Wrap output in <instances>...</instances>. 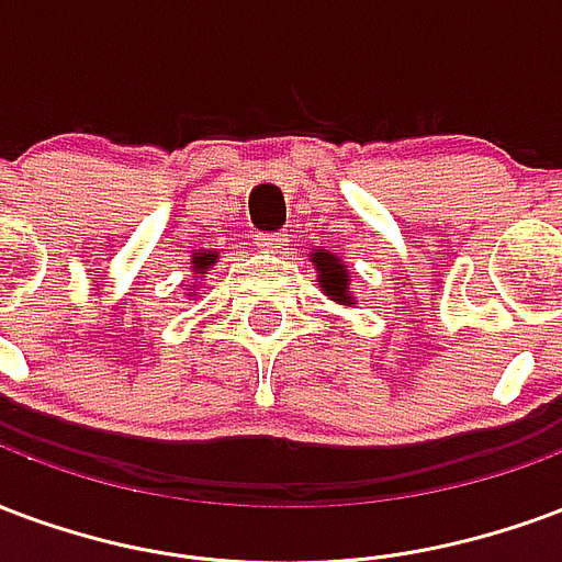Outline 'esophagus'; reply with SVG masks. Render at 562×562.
Instances as JSON below:
<instances>
[{
    "instance_id": "34e87169",
    "label": "esophagus",
    "mask_w": 562,
    "mask_h": 562,
    "mask_svg": "<svg viewBox=\"0 0 562 562\" xmlns=\"http://www.w3.org/2000/svg\"><path fill=\"white\" fill-rule=\"evenodd\" d=\"M257 245H260V251H278V248H284L286 245V233H263V236L257 239Z\"/></svg>"
}]
</instances>
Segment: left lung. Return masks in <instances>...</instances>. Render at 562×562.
Returning <instances> with one entry per match:
<instances>
[{
  "label": "left lung",
  "instance_id": "1",
  "mask_svg": "<svg viewBox=\"0 0 562 562\" xmlns=\"http://www.w3.org/2000/svg\"><path fill=\"white\" fill-rule=\"evenodd\" d=\"M311 263L317 269V281H321V290L331 302H338V305H356L353 290H350V269L344 263L338 254L326 251V248H317V251H311Z\"/></svg>",
  "mask_w": 562,
  "mask_h": 562
}]
</instances>
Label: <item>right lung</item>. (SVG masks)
I'll list each match as a JSON object with an SVG mask.
<instances>
[{
  "mask_svg": "<svg viewBox=\"0 0 562 562\" xmlns=\"http://www.w3.org/2000/svg\"><path fill=\"white\" fill-rule=\"evenodd\" d=\"M218 263V251H196L191 254V272H194V278H191V284L188 286H196V281H206L209 269Z\"/></svg>",
  "mask_w": 562,
  "mask_h": 562,
  "instance_id": "right-lung-1",
  "label": "right lung"
}]
</instances>
